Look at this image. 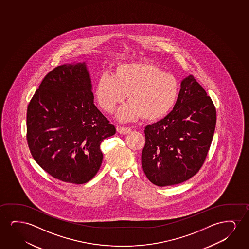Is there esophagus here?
<instances>
[{
    "label": "esophagus",
    "mask_w": 249,
    "mask_h": 249,
    "mask_svg": "<svg viewBox=\"0 0 249 249\" xmlns=\"http://www.w3.org/2000/svg\"><path fill=\"white\" fill-rule=\"evenodd\" d=\"M116 130H117V132L118 133H121V134H126V133H129L132 129L130 128V127H126V126H117L116 127Z\"/></svg>",
    "instance_id": "obj_1"
}]
</instances>
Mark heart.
<instances>
[{
  "label": "heart",
  "instance_id": "heart-1",
  "mask_svg": "<svg viewBox=\"0 0 249 249\" xmlns=\"http://www.w3.org/2000/svg\"><path fill=\"white\" fill-rule=\"evenodd\" d=\"M178 93V79L150 62L117 65L114 75H100L95 87L97 102L106 112H112L127 94L129 102L116 115L122 122L160 119L174 108Z\"/></svg>",
  "mask_w": 249,
  "mask_h": 249
}]
</instances>
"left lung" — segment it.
<instances>
[{
    "instance_id": "left-lung-1",
    "label": "left lung",
    "mask_w": 249,
    "mask_h": 249,
    "mask_svg": "<svg viewBox=\"0 0 249 249\" xmlns=\"http://www.w3.org/2000/svg\"><path fill=\"white\" fill-rule=\"evenodd\" d=\"M215 126L211 98L189 75L181 82L173 110L145 126L141 162L148 179L157 186H169L197 174L208 156Z\"/></svg>"
}]
</instances>
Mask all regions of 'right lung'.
I'll return each mask as SVG.
<instances>
[{"label":"right lung","instance_id":"add662e5","mask_svg":"<svg viewBox=\"0 0 249 249\" xmlns=\"http://www.w3.org/2000/svg\"><path fill=\"white\" fill-rule=\"evenodd\" d=\"M28 146L52 177L91 180L101 166L100 143L116 127L93 104L85 63L58 66L45 76L27 108Z\"/></svg>","mask_w":249,"mask_h":249}]
</instances>
